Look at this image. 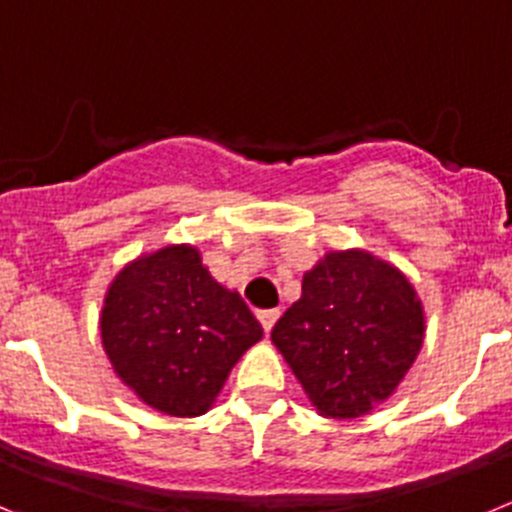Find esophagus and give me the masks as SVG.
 Listing matches in <instances>:
<instances>
[{
  "label": "esophagus",
  "mask_w": 512,
  "mask_h": 512,
  "mask_svg": "<svg viewBox=\"0 0 512 512\" xmlns=\"http://www.w3.org/2000/svg\"><path fill=\"white\" fill-rule=\"evenodd\" d=\"M278 316H280L278 308H267V311H257V319H260V324H262V329H265V334H270V331H273V326H275V321H278Z\"/></svg>",
  "instance_id": "obj_1"
}]
</instances>
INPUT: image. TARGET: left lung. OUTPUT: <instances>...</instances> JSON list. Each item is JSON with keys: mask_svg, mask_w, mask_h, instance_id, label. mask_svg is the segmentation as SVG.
<instances>
[{"mask_svg": "<svg viewBox=\"0 0 512 512\" xmlns=\"http://www.w3.org/2000/svg\"><path fill=\"white\" fill-rule=\"evenodd\" d=\"M311 403L357 418L388 398L423 344V311L400 270L370 252H331L303 275V296L273 329Z\"/></svg>", "mask_w": 512, "mask_h": 512, "instance_id": "left-lung-1", "label": "left lung"}]
</instances>
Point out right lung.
Here are the masks:
<instances>
[{
  "label": "right lung",
  "instance_id": "right-lung-1",
  "mask_svg": "<svg viewBox=\"0 0 512 512\" xmlns=\"http://www.w3.org/2000/svg\"><path fill=\"white\" fill-rule=\"evenodd\" d=\"M112 367L147 405L201 416L237 359L262 339L239 293L222 288L193 247H163L127 265L101 311Z\"/></svg>",
  "mask_w": 512,
  "mask_h": 512
}]
</instances>
